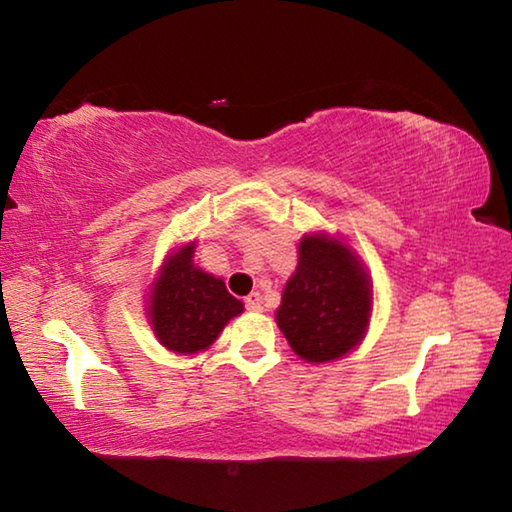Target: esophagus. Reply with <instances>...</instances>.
<instances>
[{"mask_svg": "<svg viewBox=\"0 0 512 512\" xmlns=\"http://www.w3.org/2000/svg\"><path fill=\"white\" fill-rule=\"evenodd\" d=\"M246 309H250V311H262V293L259 291H255V293H250V296H246Z\"/></svg>", "mask_w": 512, "mask_h": 512, "instance_id": "esophagus-1", "label": "esophagus"}]
</instances>
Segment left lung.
I'll list each match as a JSON object with an SVG mask.
<instances>
[{
    "label": "left lung",
    "mask_w": 512,
    "mask_h": 512,
    "mask_svg": "<svg viewBox=\"0 0 512 512\" xmlns=\"http://www.w3.org/2000/svg\"><path fill=\"white\" fill-rule=\"evenodd\" d=\"M370 305V280L357 257L341 241L314 235L300 241V262L275 318L298 357L323 363L361 341Z\"/></svg>",
    "instance_id": "left-lung-1"
}]
</instances>
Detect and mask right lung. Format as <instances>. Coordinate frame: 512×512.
<instances>
[{
	"label": "right lung",
	"instance_id": "add662e5",
	"mask_svg": "<svg viewBox=\"0 0 512 512\" xmlns=\"http://www.w3.org/2000/svg\"><path fill=\"white\" fill-rule=\"evenodd\" d=\"M194 244L164 262L151 293V323L158 341L178 354L210 348L230 318L244 311L225 282L194 266Z\"/></svg>",
	"mask_w": 512,
	"mask_h": 512
}]
</instances>
